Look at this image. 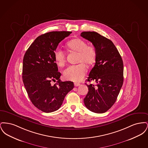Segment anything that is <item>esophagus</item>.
Listing matches in <instances>:
<instances>
[{"mask_svg": "<svg viewBox=\"0 0 148 148\" xmlns=\"http://www.w3.org/2000/svg\"><path fill=\"white\" fill-rule=\"evenodd\" d=\"M80 84L79 83H74V86H79L80 85Z\"/></svg>", "mask_w": 148, "mask_h": 148, "instance_id": "1", "label": "esophagus"}]
</instances>
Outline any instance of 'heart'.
I'll return each mask as SVG.
<instances>
[{"instance_id": "obj_1", "label": "heart", "mask_w": 148, "mask_h": 148, "mask_svg": "<svg viewBox=\"0 0 148 148\" xmlns=\"http://www.w3.org/2000/svg\"><path fill=\"white\" fill-rule=\"evenodd\" d=\"M67 47L71 51L78 54L77 62L79 64L72 65L66 68L63 72L65 79L75 82H80L84 77L86 66L89 67L96 62L97 53L95 47L92 45H87L86 42L80 38H75L67 42ZM54 57L56 64L60 67L66 63L65 54L63 50L56 49Z\"/></svg>"}]
</instances>
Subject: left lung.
<instances>
[{
  "mask_svg": "<svg viewBox=\"0 0 148 148\" xmlns=\"http://www.w3.org/2000/svg\"><path fill=\"white\" fill-rule=\"evenodd\" d=\"M80 36L92 42L97 53V60L85 84L88 92L84 102L92 112L104 113L115 103L123 84V62L113 42L95 32H83Z\"/></svg>",
  "mask_w": 148,
  "mask_h": 148,
  "instance_id": "left-lung-1",
  "label": "left lung"
}]
</instances>
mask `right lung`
Returning <instances> with one entry per match:
<instances>
[{
    "label": "right lung",
    "mask_w": 148,
    "mask_h": 148,
    "mask_svg": "<svg viewBox=\"0 0 148 148\" xmlns=\"http://www.w3.org/2000/svg\"><path fill=\"white\" fill-rule=\"evenodd\" d=\"M71 32H51L35 39L23 58V82L33 104L45 113L58 110L66 94L74 88L71 81L62 82L54 53ZM57 80L51 85V81Z\"/></svg>",
    "instance_id": "obj_1"
}]
</instances>
